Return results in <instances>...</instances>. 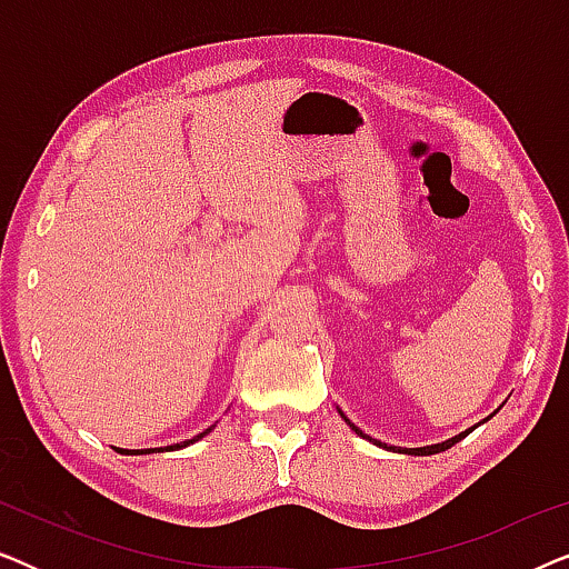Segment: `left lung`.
Returning <instances> with one entry per match:
<instances>
[{"label":"left lung","mask_w":569,"mask_h":569,"mask_svg":"<svg viewBox=\"0 0 569 569\" xmlns=\"http://www.w3.org/2000/svg\"><path fill=\"white\" fill-rule=\"evenodd\" d=\"M339 415H341V419H345V422H347L349 427H352V430H355L357 435H360V438L370 440L372 446L386 448V450H393V453H409V456H435V453H442V450L453 448L458 440L466 438V435H469V432L473 430V427H471V430H466V432H461V435H456V438H450V440H446V442H438V446H425V448H396V446H386V442H380V440H376V438H370V435H365V432L360 430V427H357L355 422H349L347 415H345V411H341V409H339ZM489 417H495V415H489ZM489 417H487V419H489ZM487 419H485V422H487Z\"/></svg>","instance_id":"1"}]
</instances>
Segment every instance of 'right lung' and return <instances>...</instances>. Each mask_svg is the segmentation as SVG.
Instances as JSON below:
<instances>
[{
    "label": "right lung",
    "instance_id": "add662e5",
    "mask_svg": "<svg viewBox=\"0 0 569 569\" xmlns=\"http://www.w3.org/2000/svg\"><path fill=\"white\" fill-rule=\"evenodd\" d=\"M212 427H214V425H212ZM212 427H209V430H204V432H199L197 438H191V440H183V442H176V446H168L166 450H181V448H186V446H193V442L201 440V438H204V435L212 432ZM116 450H119V453H150L152 448H147V450H123V448H116ZM160 450H162V448H160Z\"/></svg>",
    "mask_w": 569,
    "mask_h": 569
}]
</instances>
